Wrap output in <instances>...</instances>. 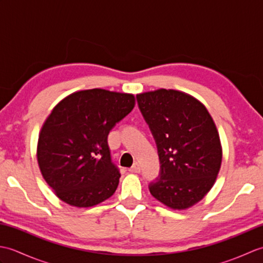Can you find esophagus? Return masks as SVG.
I'll use <instances>...</instances> for the list:
<instances>
[{"label": "esophagus", "mask_w": 263, "mask_h": 263, "mask_svg": "<svg viewBox=\"0 0 263 263\" xmlns=\"http://www.w3.org/2000/svg\"><path fill=\"white\" fill-rule=\"evenodd\" d=\"M140 165H139L138 163H135L133 164V166L131 167L130 170H128V172H131V173H140Z\"/></svg>", "instance_id": "1"}]
</instances>
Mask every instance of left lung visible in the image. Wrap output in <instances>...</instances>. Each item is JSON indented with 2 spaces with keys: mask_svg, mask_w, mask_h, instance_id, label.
I'll use <instances>...</instances> for the list:
<instances>
[{
  "mask_svg": "<svg viewBox=\"0 0 263 263\" xmlns=\"http://www.w3.org/2000/svg\"><path fill=\"white\" fill-rule=\"evenodd\" d=\"M137 99L160 161L150 193L173 210L187 209L210 191L220 170L222 148L215 122L200 100L174 89L138 93Z\"/></svg>",
  "mask_w": 263,
  "mask_h": 263,
  "instance_id": "1",
  "label": "left lung"
}]
</instances>
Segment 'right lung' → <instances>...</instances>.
Instances as JSON below:
<instances>
[{
  "instance_id": "right-lung-1",
  "label": "right lung",
  "mask_w": 263,
  "mask_h": 263,
  "mask_svg": "<svg viewBox=\"0 0 263 263\" xmlns=\"http://www.w3.org/2000/svg\"><path fill=\"white\" fill-rule=\"evenodd\" d=\"M135 105L132 93L95 88L69 95L52 109L39 132L37 161L63 202L89 208L114 194L121 174L107 137Z\"/></svg>"
}]
</instances>
